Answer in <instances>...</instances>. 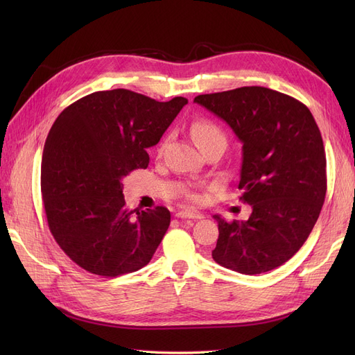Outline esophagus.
Segmentation results:
<instances>
[{
  "label": "esophagus",
  "instance_id": "esophagus-1",
  "mask_svg": "<svg viewBox=\"0 0 355 355\" xmlns=\"http://www.w3.org/2000/svg\"><path fill=\"white\" fill-rule=\"evenodd\" d=\"M176 218L179 219H202V213L197 211V210H191V209H185V210H179L176 213Z\"/></svg>",
  "mask_w": 355,
  "mask_h": 355
}]
</instances>
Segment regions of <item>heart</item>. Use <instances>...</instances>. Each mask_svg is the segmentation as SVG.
I'll list each match as a JSON object with an SVG mask.
<instances>
[{
  "mask_svg": "<svg viewBox=\"0 0 355 355\" xmlns=\"http://www.w3.org/2000/svg\"><path fill=\"white\" fill-rule=\"evenodd\" d=\"M192 137H194L196 144L198 145V148L206 146L209 144H214V142H222L227 144V136H225V132L222 128L214 124L210 120H198L194 124H192L191 128ZM191 198H196L194 194H188Z\"/></svg>",
  "mask_w": 355,
  "mask_h": 355,
  "instance_id": "b5f03b06",
  "label": "heart"
}]
</instances>
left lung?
<instances>
[{
  "mask_svg": "<svg viewBox=\"0 0 355 355\" xmlns=\"http://www.w3.org/2000/svg\"><path fill=\"white\" fill-rule=\"evenodd\" d=\"M194 102L243 144L239 189L252 206L241 222L214 214L213 259L245 275L275 270L306 241L324 202L326 153L314 116L302 102L259 85L200 94Z\"/></svg>",
  "mask_w": 355,
  "mask_h": 355,
  "instance_id": "8db88e82",
  "label": "left lung"
}]
</instances>
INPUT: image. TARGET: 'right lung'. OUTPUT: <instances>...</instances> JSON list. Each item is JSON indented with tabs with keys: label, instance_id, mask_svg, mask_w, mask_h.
<instances>
[{
	"label": "right lung",
	"instance_id": "add662e5",
	"mask_svg": "<svg viewBox=\"0 0 355 355\" xmlns=\"http://www.w3.org/2000/svg\"><path fill=\"white\" fill-rule=\"evenodd\" d=\"M188 103L157 102L125 89L94 92L69 105L51 125L41 163L49 228L83 270L116 277L151 261L170 211L127 210L123 179L146 168V153Z\"/></svg>",
	"mask_w": 355,
	"mask_h": 355
}]
</instances>
